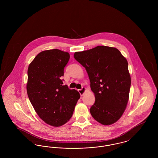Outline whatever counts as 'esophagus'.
Returning <instances> with one entry per match:
<instances>
[{
    "mask_svg": "<svg viewBox=\"0 0 158 158\" xmlns=\"http://www.w3.org/2000/svg\"><path fill=\"white\" fill-rule=\"evenodd\" d=\"M86 90V88H85V87H82L81 89H79V92L80 93V94H81V96H83V95H84V94L85 93Z\"/></svg>",
    "mask_w": 158,
    "mask_h": 158,
    "instance_id": "esophagus-1",
    "label": "esophagus"
}]
</instances>
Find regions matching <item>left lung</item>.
<instances>
[{
  "label": "left lung",
  "instance_id": "1",
  "mask_svg": "<svg viewBox=\"0 0 158 158\" xmlns=\"http://www.w3.org/2000/svg\"><path fill=\"white\" fill-rule=\"evenodd\" d=\"M74 57L84 68L90 79L95 102L92 117L104 126L118 120L127 105L131 77L127 60L116 48L104 45L75 52Z\"/></svg>",
  "mask_w": 158,
  "mask_h": 158
}]
</instances>
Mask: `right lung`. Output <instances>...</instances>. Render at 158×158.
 I'll return each instance as SVG.
<instances>
[{"mask_svg":"<svg viewBox=\"0 0 158 158\" xmlns=\"http://www.w3.org/2000/svg\"><path fill=\"white\" fill-rule=\"evenodd\" d=\"M70 59L69 53L58 49L43 51L28 69L27 91L39 117L46 124L59 127L72 117L80 94L63 85L61 77Z\"/></svg>","mask_w":158,"mask_h":158,"instance_id":"right-lung-1","label":"right lung"}]
</instances>
